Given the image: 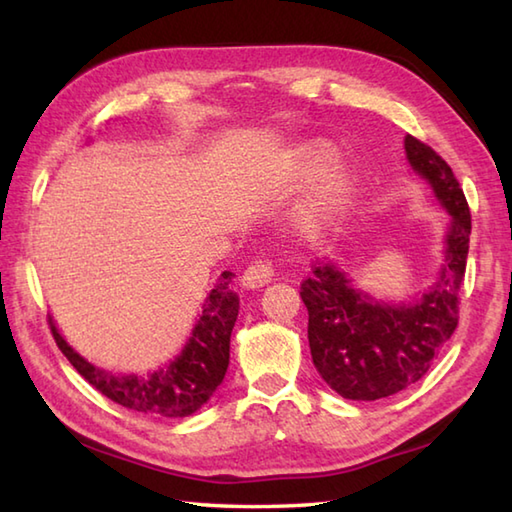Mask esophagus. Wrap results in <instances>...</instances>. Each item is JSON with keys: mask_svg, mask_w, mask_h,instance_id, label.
Returning a JSON list of instances; mask_svg holds the SVG:
<instances>
[{"mask_svg": "<svg viewBox=\"0 0 512 512\" xmlns=\"http://www.w3.org/2000/svg\"><path fill=\"white\" fill-rule=\"evenodd\" d=\"M273 264L270 262H255L250 264L244 275H242V286L246 290H257V288H264L266 284H270L273 281Z\"/></svg>", "mask_w": 512, "mask_h": 512, "instance_id": "obj_1", "label": "esophagus"}]
</instances>
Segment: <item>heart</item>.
<instances>
[{
  "label": "heart",
  "instance_id": "obj_1",
  "mask_svg": "<svg viewBox=\"0 0 512 512\" xmlns=\"http://www.w3.org/2000/svg\"><path fill=\"white\" fill-rule=\"evenodd\" d=\"M334 160V147L325 140H312V143L301 145L290 160V178L295 182L306 184L314 180L325 167ZM356 189V176L352 167L334 165L321 182V187L314 195V200L303 213V224L308 233L325 235L332 231L334 224L341 220L343 211L350 204Z\"/></svg>",
  "mask_w": 512,
  "mask_h": 512
}]
</instances>
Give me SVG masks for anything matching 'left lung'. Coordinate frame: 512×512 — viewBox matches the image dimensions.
<instances>
[{
    "label": "left lung",
    "instance_id": "1",
    "mask_svg": "<svg viewBox=\"0 0 512 512\" xmlns=\"http://www.w3.org/2000/svg\"><path fill=\"white\" fill-rule=\"evenodd\" d=\"M413 173L449 213L442 266L427 292L409 301L374 299L336 262L312 268L301 284L308 341L319 376L347 400H378L411 387L458 328V295L469 255L471 213L460 182L436 151L405 136Z\"/></svg>",
    "mask_w": 512,
    "mask_h": 512
}]
</instances>
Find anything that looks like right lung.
<instances>
[{"mask_svg":"<svg viewBox=\"0 0 512 512\" xmlns=\"http://www.w3.org/2000/svg\"><path fill=\"white\" fill-rule=\"evenodd\" d=\"M235 275L224 273L204 299L202 314L191 336L173 361L147 374H114L96 367L63 339L50 317V330L59 350L92 387L103 396L147 416L184 418L202 409L222 385L231 358V332L237 321L239 297L231 290Z\"/></svg>","mask_w":512,"mask_h":512,"instance_id":"obj_1","label":"right lung"}]
</instances>
